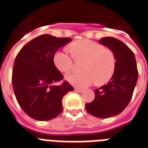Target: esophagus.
I'll return each instance as SVG.
<instances>
[{
  "mask_svg": "<svg viewBox=\"0 0 148 148\" xmlns=\"http://www.w3.org/2000/svg\"><path fill=\"white\" fill-rule=\"evenodd\" d=\"M74 90H75V91H76V92H79V93H80V92H82V91H83L82 89L78 88H75V89H74Z\"/></svg>",
  "mask_w": 148,
  "mask_h": 148,
  "instance_id": "esophagus-1",
  "label": "esophagus"
}]
</instances>
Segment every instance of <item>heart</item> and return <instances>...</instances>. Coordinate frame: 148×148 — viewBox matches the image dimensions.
Returning a JSON list of instances; mask_svg holds the SVG:
<instances>
[{"mask_svg": "<svg viewBox=\"0 0 148 148\" xmlns=\"http://www.w3.org/2000/svg\"><path fill=\"white\" fill-rule=\"evenodd\" d=\"M75 60H85L82 73H73L66 76L72 85L85 88L95 82L97 85H104L115 73L116 59L110 48L88 39L74 41L68 46ZM66 52L57 51L53 55V63L60 72L68 73L73 67V59Z\"/></svg>", "mask_w": 148, "mask_h": 148, "instance_id": "b5f03b06", "label": "heart"}]
</instances>
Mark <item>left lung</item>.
<instances>
[{
	"mask_svg": "<svg viewBox=\"0 0 148 148\" xmlns=\"http://www.w3.org/2000/svg\"><path fill=\"white\" fill-rule=\"evenodd\" d=\"M114 52L116 59L115 73L107 85L95 89V97L86 103L88 113L97 118H108L121 113L132 97L138 72L134 53L123 41L113 37L99 40Z\"/></svg>",
	"mask_w": 148,
	"mask_h": 148,
	"instance_id": "1",
	"label": "left lung"
}]
</instances>
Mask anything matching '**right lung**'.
Masks as SVG:
<instances>
[{
	"mask_svg": "<svg viewBox=\"0 0 148 148\" xmlns=\"http://www.w3.org/2000/svg\"><path fill=\"white\" fill-rule=\"evenodd\" d=\"M70 38L41 35L24 45L16 57L12 83L16 98L23 110L32 119L47 121L63 111L62 99L74 90L53 63V55L69 43Z\"/></svg>",
	"mask_w": 148,
	"mask_h": 148,
	"instance_id": "add662e5",
	"label": "right lung"
}]
</instances>
